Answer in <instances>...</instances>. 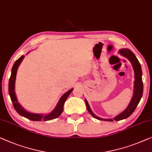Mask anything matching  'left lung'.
<instances>
[{"instance_id": "left-lung-1", "label": "left lung", "mask_w": 152, "mask_h": 152, "mask_svg": "<svg viewBox=\"0 0 152 152\" xmlns=\"http://www.w3.org/2000/svg\"><path fill=\"white\" fill-rule=\"evenodd\" d=\"M119 53L125 56L128 60H130V61L132 63L133 68L134 70V96L132 97V100H131L130 104L128 105V108L124 110V112H122L121 114L117 115L113 119H104L99 117H97L96 115H95L93 112L91 110L89 107V104H88L87 101L85 99V103L86 106H87V109L91 115H92V117H94V118L98 119L99 120H104V121H113L115 120V121H119V120H122L124 119L128 118V117H130L131 115L132 114L133 112L134 111V110L137 108V105L139 104L140 100H141V97L142 96V92H143V84H142V69L141 67V64L138 59L136 57L134 54L132 53L130 50L129 49H121L119 50Z\"/></svg>"}]
</instances>
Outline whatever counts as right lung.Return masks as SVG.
Returning a JSON list of instances; mask_svg holds the SVG:
<instances>
[{
	"mask_svg": "<svg viewBox=\"0 0 152 152\" xmlns=\"http://www.w3.org/2000/svg\"><path fill=\"white\" fill-rule=\"evenodd\" d=\"M24 56H21L18 58V60L15 61L14 64L13 65L12 69H11V77L10 78V81H9V94H10V98L12 102L13 107H14L15 110H16L18 114L23 116L26 118L32 120V121H49V120H52L54 119L57 118L59 115L61 114L63 109V106H64L65 102L67 98H68L69 95L71 94V92L73 91V89H70L68 91L65 93L63 96L61 98L59 102H58V104L56 105V108H54V110L53 112L50 113V114L47 115H42L39 114H33V113H30L26 111L22 107L19 103L18 102L16 96L15 94V76H16L18 67L20 64V63L22 62V61L23 60Z\"/></svg>",
	"mask_w": 152,
	"mask_h": 152,
	"instance_id": "1",
	"label": "right lung"
}]
</instances>
